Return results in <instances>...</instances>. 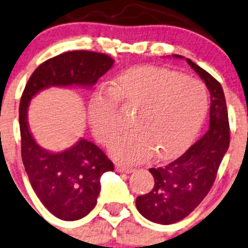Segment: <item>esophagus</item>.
<instances>
[{"instance_id": "esophagus-1", "label": "esophagus", "mask_w": 248, "mask_h": 248, "mask_svg": "<svg viewBox=\"0 0 248 248\" xmlns=\"http://www.w3.org/2000/svg\"><path fill=\"white\" fill-rule=\"evenodd\" d=\"M116 171L120 172V173H132L133 172V169L132 168H128V166H124V165H120V164H117L115 166Z\"/></svg>"}]
</instances>
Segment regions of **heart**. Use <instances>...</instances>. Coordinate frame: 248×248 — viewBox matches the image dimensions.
Returning <instances> with one entry per match:
<instances>
[{
  "mask_svg": "<svg viewBox=\"0 0 248 248\" xmlns=\"http://www.w3.org/2000/svg\"><path fill=\"white\" fill-rule=\"evenodd\" d=\"M117 103L135 109L131 131L110 146L124 163H140L155 153L170 159L189 147L209 109V93L202 82L153 66L127 70L111 82L109 93H97L89 104V124L95 137L108 144L119 131Z\"/></svg>",
  "mask_w": 248,
  "mask_h": 248,
  "instance_id": "1",
  "label": "heart"
}]
</instances>
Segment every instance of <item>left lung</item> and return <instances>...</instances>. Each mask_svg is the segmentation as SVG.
Returning <instances> with one entry per match:
<instances>
[{"mask_svg":"<svg viewBox=\"0 0 248 248\" xmlns=\"http://www.w3.org/2000/svg\"><path fill=\"white\" fill-rule=\"evenodd\" d=\"M174 58L183 56L173 54ZM204 80L210 93L209 129L184 155L161 168L150 169L155 186L139 196L135 205L147 220L171 225L183 220L212 189L218 166L229 147V124L225 93L220 83L205 70L186 59Z\"/></svg>","mask_w":248,"mask_h":248,"instance_id":"1","label":"left lung"}]
</instances>
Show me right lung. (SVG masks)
I'll list each match as a JSON object with an SVG mask.
<instances>
[{
	"label": "right lung",
	"mask_w": 248,
	"mask_h": 248,
	"mask_svg": "<svg viewBox=\"0 0 248 248\" xmlns=\"http://www.w3.org/2000/svg\"><path fill=\"white\" fill-rule=\"evenodd\" d=\"M114 65V59L90 51L65 52L39 65L21 96V155L33 190L46 209L64 221H76L97 203L101 177L114 165L101 148L80 138L62 152L41 147L31 133L28 107L34 96L52 87L90 89Z\"/></svg>",
	"instance_id": "1"
}]
</instances>
